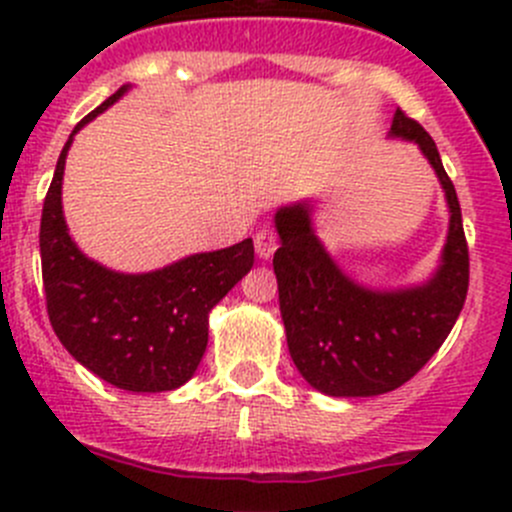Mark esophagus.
I'll list each match as a JSON object with an SVG mask.
<instances>
[{"instance_id":"obj_1","label":"esophagus","mask_w":512,"mask_h":512,"mask_svg":"<svg viewBox=\"0 0 512 512\" xmlns=\"http://www.w3.org/2000/svg\"><path fill=\"white\" fill-rule=\"evenodd\" d=\"M254 244H256L258 258H263V261H266V258H271L273 251L278 249V236L273 234L271 229H261L254 236Z\"/></svg>"}]
</instances>
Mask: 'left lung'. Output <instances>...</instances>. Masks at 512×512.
<instances>
[{
  "label": "left lung",
  "instance_id": "8db88e82",
  "mask_svg": "<svg viewBox=\"0 0 512 512\" xmlns=\"http://www.w3.org/2000/svg\"><path fill=\"white\" fill-rule=\"evenodd\" d=\"M388 134L418 144L448 201V239L426 283L393 291L361 286L323 249L308 201L276 211L281 249L273 254V271L288 351L308 386L333 398L381 396L411 381L443 346L468 293L460 204L438 146L401 109Z\"/></svg>",
  "mask_w": 512,
  "mask_h": 512
}]
</instances>
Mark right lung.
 Masks as SVG:
<instances>
[{
    "label": "right lung",
    "mask_w": 512,
    "mask_h": 512,
    "mask_svg": "<svg viewBox=\"0 0 512 512\" xmlns=\"http://www.w3.org/2000/svg\"><path fill=\"white\" fill-rule=\"evenodd\" d=\"M129 91V84L69 134L39 229L47 313L62 346L101 381L134 393L184 386L209 343V313L254 266V241L186 256L149 273H119L91 261L69 236L62 179L74 134Z\"/></svg>",
    "instance_id": "add662e5"
}]
</instances>
